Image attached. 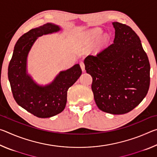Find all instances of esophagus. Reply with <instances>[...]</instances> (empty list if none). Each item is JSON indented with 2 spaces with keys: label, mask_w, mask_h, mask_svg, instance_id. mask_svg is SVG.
I'll list each match as a JSON object with an SVG mask.
<instances>
[{
  "label": "esophagus",
  "mask_w": 157,
  "mask_h": 157,
  "mask_svg": "<svg viewBox=\"0 0 157 157\" xmlns=\"http://www.w3.org/2000/svg\"><path fill=\"white\" fill-rule=\"evenodd\" d=\"M79 65H80V67H81V68H82V71H85V66H84V62H81L80 63H79Z\"/></svg>",
  "instance_id": "esophagus-1"
}]
</instances>
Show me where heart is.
Returning a JSON list of instances; mask_svg holds the SVG:
<instances>
[{
    "label": "heart",
    "instance_id": "obj_1",
    "mask_svg": "<svg viewBox=\"0 0 157 157\" xmlns=\"http://www.w3.org/2000/svg\"><path fill=\"white\" fill-rule=\"evenodd\" d=\"M102 30L99 28H95L91 29L86 32V36L90 43H95L98 39H99L101 36L102 35Z\"/></svg>",
    "mask_w": 157,
    "mask_h": 157
}]
</instances>
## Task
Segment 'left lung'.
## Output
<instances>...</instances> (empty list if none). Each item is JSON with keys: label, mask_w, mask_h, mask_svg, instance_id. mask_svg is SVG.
<instances>
[{"label": "left lung", "mask_w": 157, "mask_h": 157, "mask_svg": "<svg viewBox=\"0 0 157 157\" xmlns=\"http://www.w3.org/2000/svg\"><path fill=\"white\" fill-rule=\"evenodd\" d=\"M113 43L84 60L93 78L94 100L101 111L124 114L139 105L150 86V65L136 33L125 24L113 22Z\"/></svg>", "instance_id": "left-lung-1"}]
</instances>
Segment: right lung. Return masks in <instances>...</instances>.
Listing matches in <instances>:
<instances>
[{
  "label": "right lung",
  "instance_id": "1",
  "mask_svg": "<svg viewBox=\"0 0 157 157\" xmlns=\"http://www.w3.org/2000/svg\"><path fill=\"white\" fill-rule=\"evenodd\" d=\"M59 25L48 23L32 29L21 36L15 44L8 66V79L12 92L17 104L38 118H50L64 109L68 89L82 75L79 63L60 71L52 82L37 84L27 69L29 52L38 37L57 33Z\"/></svg>",
  "mask_w": 157,
  "mask_h": 157
}]
</instances>
